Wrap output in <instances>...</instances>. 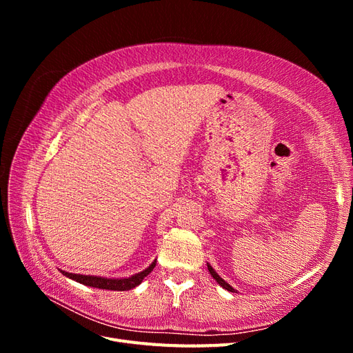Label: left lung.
Masks as SVG:
<instances>
[{"mask_svg": "<svg viewBox=\"0 0 353 353\" xmlns=\"http://www.w3.org/2000/svg\"><path fill=\"white\" fill-rule=\"evenodd\" d=\"M208 270H209V272H210V275L213 276V279H215V280L218 281V284H219V285H222L223 288H225V290H228V292H231V293H236V290H234V288H232V287H231L228 283L223 281V280L221 279V276H219V275L215 272V270L212 268L210 265H208Z\"/></svg>", "mask_w": 353, "mask_h": 353, "instance_id": "left-lung-1", "label": "left lung"}]
</instances>
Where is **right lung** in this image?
I'll list each match as a JSON object with an SVG mask.
<instances>
[{
	"mask_svg": "<svg viewBox=\"0 0 353 353\" xmlns=\"http://www.w3.org/2000/svg\"><path fill=\"white\" fill-rule=\"evenodd\" d=\"M156 266V261L148 266L147 270H144L140 274H135L130 279H121V280H110V279H101V276H92V275H81V274H70L61 271L63 275L69 276V279L78 281L83 285L88 287H95V288H103V290H117V292H125V290H131V288L137 287L138 284H141V281L145 279V276L153 271Z\"/></svg>",
	"mask_w": 353,
	"mask_h": 353,
	"instance_id": "add662e5",
	"label": "right lung"
}]
</instances>
